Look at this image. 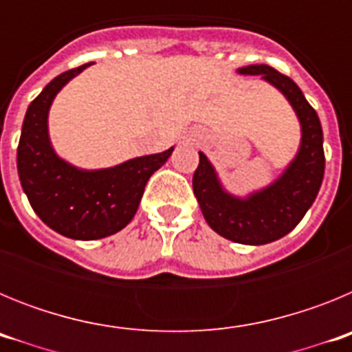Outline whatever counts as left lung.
<instances>
[{
	"label": "left lung",
	"instance_id": "obj_1",
	"mask_svg": "<svg viewBox=\"0 0 352 352\" xmlns=\"http://www.w3.org/2000/svg\"><path fill=\"white\" fill-rule=\"evenodd\" d=\"M238 72L261 76L284 93L301 125L298 155L276 182L241 199L223 190L206 155L199 153L192 186L204 219L214 232L236 243L264 245L291 232L316 201L324 176L322 129L316 109L291 77L268 65H248Z\"/></svg>",
	"mask_w": 352,
	"mask_h": 352
}]
</instances>
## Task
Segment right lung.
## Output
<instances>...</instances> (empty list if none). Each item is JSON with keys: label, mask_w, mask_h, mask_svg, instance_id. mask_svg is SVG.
Returning a JSON list of instances; mask_svg holds the SVG:
<instances>
[{"label": "right lung", "mask_w": 352, "mask_h": 352, "mask_svg": "<svg viewBox=\"0 0 352 352\" xmlns=\"http://www.w3.org/2000/svg\"><path fill=\"white\" fill-rule=\"evenodd\" d=\"M89 65L54 77L31 102L17 148L19 179L31 208L56 232L82 241L121 231L138 211L149 176L173 153L169 148L98 170L77 169L54 153L47 130L49 109L65 84Z\"/></svg>", "instance_id": "1"}]
</instances>
